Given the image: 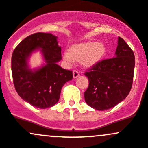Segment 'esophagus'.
<instances>
[{
  "instance_id": "esophagus-1",
  "label": "esophagus",
  "mask_w": 148,
  "mask_h": 148,
  "mask_svg": "<svg viewBox=\"0 0 148 148\" xmlns=\"http://www.w3.org/2000/svg\"><path fill=\"white\" fill-rule=\"evenodd\" d=\"M73 75L74 78H77V77H78L79 75H80V73H79V72L77 71H76V70H74V71H73Z\"/></svg>"
}]
</instances>
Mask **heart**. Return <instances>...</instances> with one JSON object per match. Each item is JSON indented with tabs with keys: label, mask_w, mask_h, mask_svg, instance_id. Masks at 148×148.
<instances>
[{
	"label": "heart",
	"mask_w": 148,
	"mask_h": 148,
	"mask_svg": "<svg viewBox=\"0 0 148 148\" xmlns=\"http://www.w3.org/2000/svg\"><path fill=\"white\" fill-rule=\"evenodd\" d=\"M106 55V47L103 43L87 42L73 45L70 53H64L63 58L68 63L80 61L85 67H92L100 63Z\"/></svg>",
	"instance_id": "b5f03b06"
}]
</instances>
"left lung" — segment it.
Listing matches in <instances>:
<instances>
[{
	"instance_id": "8db88e82",
	"label": "left lung",
	"mask_w": 148,
	"mask_h": 148,
	"mask_svg": "<svg viewBox=\"0 0 148 148\" xmlns=\"http://www.w3.org/2000/svg\"><path fill=\"white\" fill-rule=\"evenodd\" d=\"M118 43L115 57L102 60L85 73L89 80L85 100L97 110H106L117 106L132 88L135 55L122 38H118Z\"/></svg>"
}]
</instances>
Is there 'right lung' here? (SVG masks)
Masks as SVG:
<instances>
[{"mask_svg":"<svg viewBox=\"0 0 148 148\" xmlns=\"http://www.w3.org/2000/svg\"><path fill=\"white\" fill-rule=\"evenodd\" d=\"M39 48L47 64L32 71L28 68L27 58ZM61 59V48L57 37L51 33H34L18 44L12 55L11 70L15 88L23 100L42 109L58 102L63 85L73 79L72 71L57 64Z\"/></svg>","mask_w":148,"mask_h":148,"instance_id":"obj_1","label":"right lung"}]
</instances>
